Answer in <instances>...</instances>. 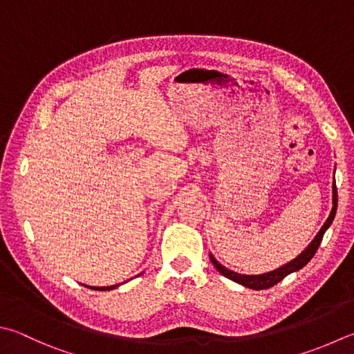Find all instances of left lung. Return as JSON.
Listing matches in <instances>:
<instances>
[{
	"mask_svg": "<svg viewBox=\"0 0 354 354\" xmlns=\"http://www.w3.org/2000/svg\"><path fill=\"white\" fill-rule=\"evenodd\" d=\"M336 208H337V188H336V183H335V185H333V209L330 212L328 218H326V222L324 223V226L321 228V231L317 232L316 237L313 239V242L308 246H306V248L295 260H291V262H288L286 265L281 266V268H277L274 271L265 272V274H259V276H246V274H239V272H234V271H231L228 268H225V266L220 265L217 260L212 257V254H209L211 262H212V265L216 266V270L220 272V274H223L225 277L231 279V281H234L240 285L246 286V288H251V290L271 288V286H274L276 283L281 282L282 279H285L286 276L291 274V272L304 268V266L313 259V256L316 254L319 245H321V242H322V237L325 234V231L330 228L333 220H335Z\"/></svg>",
	"mask_w": 354,
	"mask_h": 354,
	"instance_id": "left-lung-1",
	"label": "left lung"
}]
</instances>
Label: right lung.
Returning <instances> with one entry per match:
<instances>
[{
  "label": "right lung",
  "mask_w": 354,
  "mask_h": 354,
  "mask_svg": "<svg viewBox=\"0 0 354 354\" xmlns=\"http://www.w3.org/2000/svg\"><path fill=\"white\" fill-rule=\"evenodd\" d=\"M88 286V285H86ZM118 285H111V286H88V288H92V290H100V291H108V290H114L117 288Z\"/></svg>",
  "instance_id": "right-lung-1"
}]
</instances>
